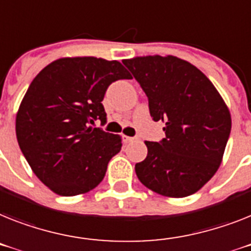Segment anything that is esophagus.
Wrapping results in <instances>:
<instances>
[{
  "instance_id": "esophagus-1",
  "label": "esophagus",
  "mask_w": 251,
  "mask_h": 251,
  "mask_svg": "<svg viewBox=\"0 0 251 251\" xmlns=\"http://www.w3.org/2000/svg\"><path fill=\"white\" fill-rule=\"evenodd\" d=\"M122 139H124V142L125 143H131V142H135V140H138V138H132V136H126V135L122 136Z\"/></svg>"
}]
</instances>
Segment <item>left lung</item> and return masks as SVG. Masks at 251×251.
I'll use <instances>...</instances> for the list:
<instances>
[{"label":"left lung","instance_id":"obj_1","mask_svg":"<svg viewBox=\"0 0 251 251\" xmlns=\"http://www.w3.org/2000/svg\"><path fill=\"white\" fill-rule=\"evenodd\" d=\"M122 62L148 97L153 120L165 124L161 143L145 142L148 155L135 165L136 176L163 197L197 193L222 163L231 131L226 102L198 67L171 54Z\"/></svg>","mask_w":251,"mask_h":251}]
</instances>
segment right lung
<instances>
[{
	"label": "right lung",
	"mask_w": 251,
	"mask_h": 251,
	"mask_svg": "<svg viewBox=\"0 0 251 251\" xmlns=\"http://www.w3.org/2000/svg\"><path fill=\"white\" fill-rule=\"evenodd\" d=\"M120 79L131 75L119 61L77 56L50 62L29 85L16 113V138L31 171L54 194L93 190L121 151V136L92 126L106 122L103 97Z\"/></svg>",
	"instance_id": "right-lung-1"
}]
</instances>
